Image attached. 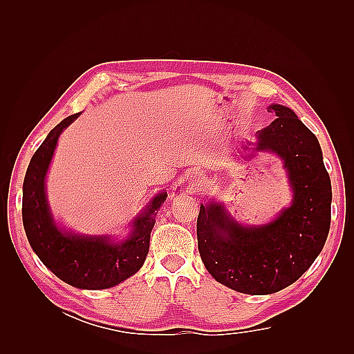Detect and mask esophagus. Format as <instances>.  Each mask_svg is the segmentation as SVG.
I'll return each mask as SVG.
<instances>
[{
    "label": "esophagus",
    "mask_w": 354,
    "mask_h": 354,
    "mask_svg": "<svg viewBox=\"0 0 354 354\" xmlns=\"http://www.w3.org/2000/svg\"><path fill=\"white\" fill-rule=\"evenodd\" d=\"M203 180H205V177H203L201 173H196V171H194V173H190L187 176V181H189V186L192 187H196V186H202Z\"/></svg>",
    "instance_id": "esophagus-1"
}]
</instances>
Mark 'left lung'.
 Here are the masks:
<instances>
[{"label":"left lung","mask_w":354,"mask_h":354,"mask_svg":"<svg viewBox=\"0 0 354 354\" xmlns=\"http://www.w3.org/2000/svg\"><path fill=\"white\" fill-rule=\"evenodd\" d=\"M276 120L257 131L239 156L270 152L282 160L292 199L264 224H242L224 203H201L198 250L217 282L242 294L266 295L294 283L322 251L330 226V178L316 136L292 109L270 104Z\"/></svg>","instance_id":"left-lung-1"}]
</instances>
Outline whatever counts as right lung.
Segmentation results:
<instances>
[{
    "instance_id": "obj_1",
    "label": "right lung",
    "mask_w": 354,
    "mask_h": 354,
    "mask_svg": "<svg viewBox=\"0 0 354 354\" xmlns=\"http://www.w3.org/2000/svg\"><path fill=\"white\" fill-rule=\"evenodd\" d=\"M82 112L65 118L46 137L32 156L25 181L22 217L30 248L59 279L80 289L116 286L142 269L149 252L156 212L165 202L159 192L130 221V232L118 239L112 234H78L55 220L47 201L46 178L60 134Z\"/></svg>"
}]
</instances>
